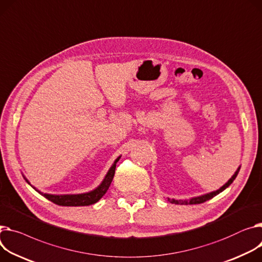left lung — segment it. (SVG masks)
Segmentation results:
<instances>
[{"label":"left lung","instance_id":"obj_1","mask_svg":"<svg viewBox=\"0 0 262 262\" xmlns=\"http://www.w3.org/2000/svg\"><path fill=\"white\" fill-rule=\"evenodd\" d=\"M239 169H240V166L238 167V169L235 171V173H234V175L232 176V178H231L228 182H226L223 186H221L219 189H217V190H215V191H212V193H208V194H205V195H202V196H199V197L190 198L189 200H175V199H169V198H167V200H168L170 203H175V204H199V203H203V202H205V201H207V200L212 199V198L215 197L216 195L220 194L221 191H223L226 187H229V186L233 183V181L235 180V178L237 177L238 172H239Z\"/></svg>","mask_w":262,"mask_h":262}]
</instances>
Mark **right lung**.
<instances>
[{
	"mask_svg": "<svg viewBox=\"0 0 262 262\" xmlns=\"http://www.w3.org/2000/svg\"><path fill=\"white\" fill-rule=\"evenodd\" d=\"M120 157L115 160L114 164L112 165V167L110 168V170L107 171L105 178L103 179L102 183L95 188L92 191H89V193H84V194H76V195H50V194H43L42 191H40L39 189H37L36 187H33L29 181L24 177V179L26 180V182L28 184H30L34 189H36L39 194H41L42 196H44L46 199H48L49 201L54 202L58 205H62V206H85V205H91L94 204L96 202H98L105 193L107 191L113 178L115 176V170H116V164L119 161Z\"/></svg>",
	"mask_w": 262,
	"mask_h": 262,
	"instance_id": "1",
	"label": "right lung"
}]
</instances>
